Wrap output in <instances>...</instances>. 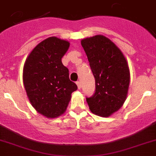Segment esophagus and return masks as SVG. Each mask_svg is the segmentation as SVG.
Masks as SVG:
<instances>
[{"label": "esophagus", "instance_id": "esophagus-1", "mask_svg": "<svg viewBox=\"0 0 156 156\" xmlns=\"http://www.w3.org/2000/svg\"><path fill=\"white\" fill-rule=\"evenodd\" d=\"M76 84H77V87H78V88H79V89H80L81 88L80 82V81H76Z\"/></svg>", "mask_w": 156, "mask_h": 156}]
</instances>
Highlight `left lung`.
<instances>
[{
    "mask_svg": "<svg viewBox=\"0 0 156 156\" xmlns=\"http://www.w3.org/2000/svg\"><path fill=\"white\" fill-rule=\"evenodd\" d=\"M96 80L95 93L86 97L89 109L108 117L119 110L127 97L130 73L122 52L108 38L97 35L81 41Z\"/></svg>",
    "mask_w": 156,
    "mask_h": 156,
    "instance_id": "obj_1",
    "label": "left lung"
}]
</instances>
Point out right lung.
Wrapping results in <instances>:
<instances>
[{"label": "right lung", "instance_id": "1", "mask_svg": "<svg viewBox=\"0 0 156 156\" xmlns=\"http://www.w3.org/2000/svg\"><path fill=\"white\" fill-rule=\"evenodd\" d=\"M69 42L55 37L38 44L24 63L23 80L31 104L41 115L56 118L65 112L77 85L61 58Z\"/></svg>", "mask_w": 156, "mask_h": 156}]
</instances>
